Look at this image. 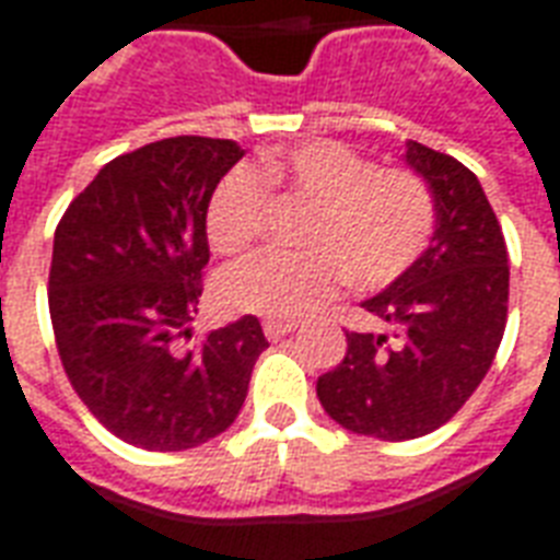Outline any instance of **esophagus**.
Segmentation results:
<instances>
[{"mask_svg": "<svg viewBox=\"0 0 560 560\" xmlns=\"http://www.w3.org/2000/svg\"><path fill=\"white\" fill-rule=\"evenodd\" d=\"M293 323H279V319H267V323H264V335H267V340H272V343H276V340H281V337H288L290 331H293Z\"/></svg>", "mask_w": 560, "mask_h": 560, "instance_id": "34e87169", "label": "esophagus"}]
</instances>
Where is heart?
I'll use <instances>...</instances> for the list:
<instances>
[{
  "mask_svg": "<svg viewBox=\"0 0 560 560\" xmlns=\"http://www.w3.org/2000/svg\"><path fill=\"white\" fill-rule=\"evenodd\" d=\"M311 205L302 252H261L220 279L225 308L267 319H299L326 305L340 281L382 290L402 279L434 234V196L408 170H384L355 149L314 140L229 170L208 199L205 232L223 255L258 241L270 194Z\"/></svg>",
  "mask_w": 560,
  "mask_h": 560,
  "instance_id": "b5f03b06",
  "label": "heart"
}]
</instances>
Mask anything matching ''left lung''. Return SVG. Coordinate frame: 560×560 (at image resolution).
Wrapping results in <instances>:
<instances>
[{"label": "left lung", "mask_w": 560, "mask_h": 560, "mask_svg": "<svg viewBox=\"0 0 560 560\" xmlns=\"http://www.w3.org/2000/svg\"><path fill=\"white\" fill-rule=\"evenodd\" d=\"M438 223L429 249L361 308L390 335L347 331V355L317 396L343 429L413 441L441 429L488 375L508 319V249L479 178L452 155L408 140Z\"/></svg>", "instance_id": "obj_1"}]
</instances>
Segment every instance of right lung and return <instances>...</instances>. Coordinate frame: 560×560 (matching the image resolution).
<instances>
[{"label":"right lung","mask_w":560,"mask_h":560,"mask_svg":"<svg viewBox=\"0 0 560 560\" xmlns=\"http://www.w3.org/2000/svg\"><path fill=\"white\" fill-rule=\"evenodd\" d=\"M234 140L166 138L114 158L55 229L49 314L63 373L119 441L194 450L241 413L270 347L258 317L185 347L211 258L205 211Z\"/></svg>","instance_id":"obj_1"}]
</instances>
